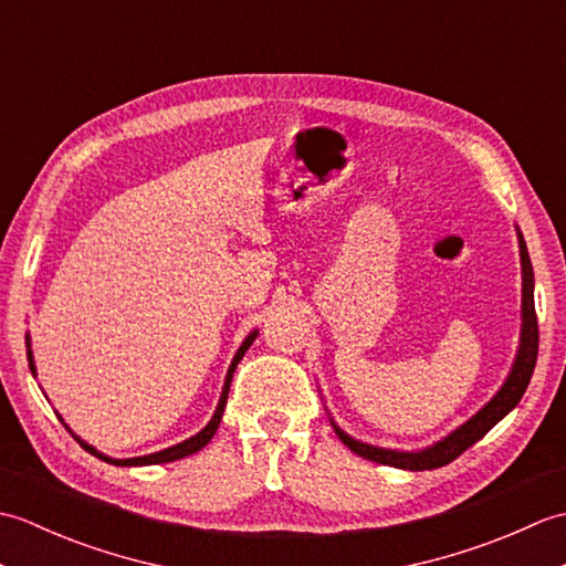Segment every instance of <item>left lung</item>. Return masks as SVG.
<instances>
[{"mask_svg":"<svg viewBox=\"0 0 566 566\" xmlns=\"http://www.w3.org/2000/svg\"><path fill=\"white\" fill-rule=\"evenodd\" d=\"M518 233V250H521V276H523V290H521V338H518V350H515L511 371L503 379L499 391L491 396V399L479 408V411L467 418L464 423L450 430L448 436L436 440L432 444H426L420 450H391V448H379V444L363 442L353 438L350 432H345L338 423H335L333 416L331 426L335 430L347 448H350L355 454L365 457V460L379 462V464H389V467H399L408 469V472H423V469H436L442 464H450L457 460L467 448H472L474 442L482 440L486 432L494 428L499 420L506 418L518 401L523 399V394L531 384L533 369L537 363V316H535V274H533V264L531 255H527L523 233L515 228ZM328 411V408H326Z\"/></svg>","mask_w":566,"mask_h":566,"instance_id":"left-lung-1","label":"left lung"}]
</instances>
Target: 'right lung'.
Masks as SVG:
<instances>
[{
    "label": "right lung",
    "instance_id": "obj_1",
    "mask_svg": "<svg viewBox=\"0 0 566 566\" xmlns=\"http://www.w3.org/2000/svg\"><path fill=\"white\" fill-rule=\"evenodd\" d=\"M258 328L255 331H250L248 335H245V340L240 343V347L235 350V355H233V359H231V365H228V371H226V379H223V389H221V396H219V403H216V411H213V416H211V420L207 426H203L197 436H191V438H187V440H182V442H177V444H172V448H165V450H160V452H150V454H140V457H126V460H118V457H109V454H104V452H99L97 448H94V444H90V442H84L77 432H72V428L65 423L63 420V416L57 413V418L63 420V426L70 430V436L75 438L84 450L87 452H92L94 457H99V460H104V462H109V464H116V467H146V464H165V462H175V460H182V457H189V454H195V452H199L201 448H207V444L211 442V438H213V432L219 430V423H221V418H223V408H226V399H228V389H231V379H233V371H235V367H238V363L240 359H243V355L248 353V347L252 345V340L258 338ZM27 355H29V367H31V375H33V379L39 377V371H35V363H33V350H31V335L27 333Z\"/></svg>",
    "mask_w": 566,
    "mask_h": 566
}]
</instances>
